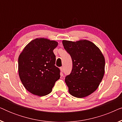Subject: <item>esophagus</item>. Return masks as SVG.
<instances>
[{
	"label": "esophagus",
	"mask_w": 122,
	"mask_h": 122,
	"mask_svg": "<svg viewBox=\"0 0 122 122\" xmlns=\"http://www.w3.org/2000/svg\"><path fill=\"white\" fill-rule=\"evenodd\" d=\"M60 69H61V73H63V71H64V69H63V67H61L60 68Z\"/></svg>",
	"instance_id": "34e87169"
}]
</instances>
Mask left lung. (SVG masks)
<instances>
[{"instance_id": "1", "label": "left lung", "mask_w": 122, "mask_h": 122, "mask_svg": "<svg viewBox=\"0 0 122 122\" xmlns=\"http://www.w3.org/2000/svg\"><path fill=\"white\" fill-rule=\"evenodd\" d=\"M64 49L72 59L71 74L65 82L71 96L84 98L97 89L104 74L105 59L100 49L91 41H63Z\"/></svg>"}]
</instances>
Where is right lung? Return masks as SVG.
Segmentation results:
<instances>
[{
  "instance_id": "right-lung-1",
  "label": "right lung",
  "mask_w": 122,
  "mask_h": 122,
  "mask_svg": "<svg viewBox=\"0 0 122 122\" xmlns=\"http://www.w3.org/2000/svg\"><path fill=\"white\" fill-rule=\"evenodd\" d=\"M58 42L45 38H36L26 45L18 58L20 79L31 94L44 96L52 91L60 78V69L55 66L53 50Z\"/></svg>"
}]
</instances>
